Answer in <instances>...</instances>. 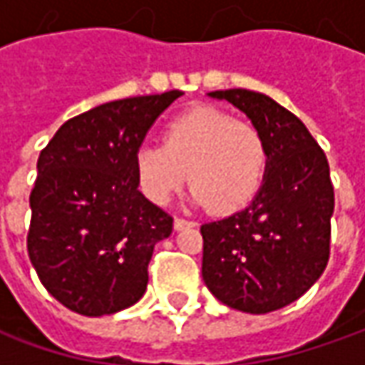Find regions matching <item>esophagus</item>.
I'll list each match as a JSON object with an SVG mask.
<instances>
[{
    "instance_id": "34e87169",
    "label": "esophagus",
    "mask_w": 365,
    "mask_h": 365,
    "mask_svg": "<svg viewBox=\"0 0 365 365\" xmlns=\"http://www.w3.org/2000/svg\"><path fill=\"white\" fill-rule=\"evenodd\" d=\"M195 225H197V223H195V221H189V219H180V217L175 219L176 232H180V230H187V227H195Z\"/></svg>"
}]
</instances>
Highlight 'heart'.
Returning a JSON list of instances; mask_svg holds the SVG:
<instances>
[{
	"instance_id": "1",
	"label": "heart",
	"mask_w": 365,
	"mask_h": 365,
	"mask_svg": "<svg viewBox=\"0 0 365 365\" xmlns=\"http://www.w3.org/2000/svg\"><path fill=\"white\" fill-rule=\"evenodd\" d=\"M268 170L266 140L254 123L233 120L213 106H195L168 121L160 144L133 154L138 189L150 203L166 205L189 180L190 203L215 215H233L258 195Z\"/></svg>"
}]
</instances>
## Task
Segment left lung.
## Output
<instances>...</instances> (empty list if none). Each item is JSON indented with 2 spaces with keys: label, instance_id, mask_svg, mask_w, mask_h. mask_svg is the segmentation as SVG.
<instances>
[{
  "label": "left lung",
  "instance_id": "left-lung-1",
  "mask_svg": "<svg viewBox=\"0 0 365 365\" xmlns=\"http://www.w3.org/2000/svg\"><path fill=\"white\" fill-rule=\"evenodd\" d=\"M209 97L237 107L262 132L268 170L244 211L201 225L203 280L235 311L272 313L302 297L329 262V162L304 123L268 95L227 89Z\"/></svg>",
  "mask_w": 365,
  "mask_h": 365
}]
</instances>
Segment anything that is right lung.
I'll use <instances>...</instances> for the list:
<instances>
[{
    "mask_svg": "<svg viewBox=\"0 0 365 365\" xmlns=\"http://www.w3.org/2000/svg\"><path fill=\"white\" fill-rule=\"evenodd\" d=\"M182 91L109 101L64 121L40 152L28 256L66 309L113 315L144 297L173 217L138 190L133 154Z\"/></svg>",
    "mask_w": 365,
    "mask_h": 365,
    "instance_id": "obj_1",
    "label": "right lung"
}]
</instances>
